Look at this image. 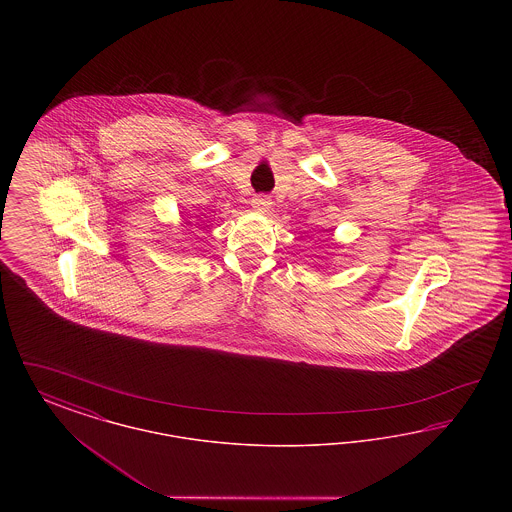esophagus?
Wrapping results in <instances>:
<instances>
[{"mask_svg":"<svg viewBox=\"0 0 512 512\" xmlns=\"http://www.w3.org/2000/svg\"><path fill=\"white\" fill-rule=\"evenodd\" d=\"M251 205H253V209H255L257 213H267L268 209H270V205H272V201H270L268 195L259 194L251 199Z\"/></svg>","mask_w":512,"mask_h":512,"instance_id":"esophagus-1","label":"esophagus"}]
</instances>
